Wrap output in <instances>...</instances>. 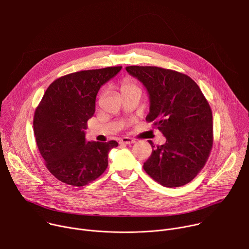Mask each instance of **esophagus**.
Masks as SVG:
<instances>
[{
    "label": "esophagus",
    "mask_w": 249,
    "mask_h": 249,
    "mask_svg": "<svg viewBox=\"0 0 249 249\" xmlns=\"http://www.w3.org/2000/svg\"><path fill=\"white\" fill-rule=\"evenodd\" d=\"M120 143L121 144H126V145H130V144H133L135 143V141L132 139V138H129V137H124L120 140Z\"/></svg>",
    "instance_id": "34e87169"
}]
</instances>
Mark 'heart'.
<instances>
[{
    "mask_svg": "<svg viewBox=\"0 0 249 249\" xmlns=\"http://www.w3.org/2000/svg\"><path fill=\"white\" fill-rule=\"evenodd\" d=\"M139 89V88L137 87V85H136L134 82H132L131 80H129V79L124 80V81L122 82L121 86H120L121 93H125V92H127V91H130V90H133V89Z\"/></svg>",
    "mask_w": 249,
    "mask_h": 249,
    "instance_id": "b5f03b06",
    "label": "heart"
}]
</instances>
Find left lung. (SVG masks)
<instances>
[{"label":"left lung","instance_id":"8db88e82","mask_svg":"<svg viewBox=\"0 0 249 249\" xmlns=\"http://www.w3.org/2000/svg\"><path fill=\"white\" fill-rule=\"evenodd\" d=\"M150 95L153 122L166 142L153 150L145 171L165 187L189 183L204 167L213 147V115L198 85L187 75L153 66H129ZM152 148H155L150 141Z\"/></svg>","mask_w":249,"mask_h":249}]
</instances>
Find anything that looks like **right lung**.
Returning a JSON list of instances; mask_svg holds the SVG:
<instances>
[{
  "label": "right lung",
  "mask_w": 249,
  "mask_h": 249,
  "mask_svg": "<svg viewBox=\"0 0 249 249\" xmlns=\"http://www.w3.org/2000/svg\"><path fill=\"white\" fill-rule=\"evenodd\" d=\"M121 66L80 71L55 80L33 118L35 140L47 169L66 184L85 186L105 171L116 141L87 142V123L95 111L96 94Z\"/></svg>",
  "instance_id": "1"
}]
</instances>
